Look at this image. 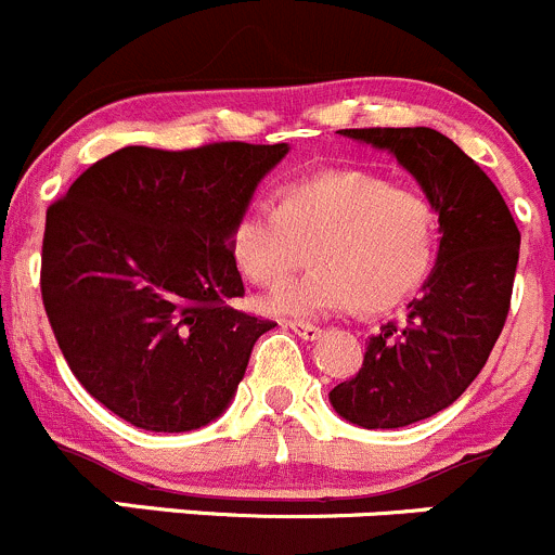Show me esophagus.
Returning a JSON list of instances; mask_svg holds the SVG:
<instances>
[{
    "mask_svg": "<svg viewBox=\"0 0 555 555\" xmlns=\"http://www.w3.org/2000/svg\"><path fill=\"white\" fill-rule=\"evenodd\" d=\"M289 331L298 333L300 338H306V341H317V338L322 336V327L317 325H309V322H287Z\"/></svg>",
    "mask_w": 555,
    "mask_h": 555,
    "instance_id": "34e87169",
    "label": "esophagus"
}]
</instances>
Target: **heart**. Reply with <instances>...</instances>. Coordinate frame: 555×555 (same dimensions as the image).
Returning <instances> with one entry per match:
<instances>
[{"mask_svg":"<svg viewBox=\"0 0 555 555\" xmlns=\"http://www.w3.org/2000/svg\"><path fill=\"white\" fill-rule=\"evenodd\" d=\"M311 246V268L268 298L287 317L358 309L385 314L423 287L439 251V211L423 192L371 170L295 181L279 206L255 201L233 228V255L260 287L282 284Z\"/></svg>","mask_w":555,"mask_h":555,"instance_id":"b5f03b06","label":"heart"}]
</instances>
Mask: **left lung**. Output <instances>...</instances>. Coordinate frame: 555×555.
I'll return each mask as SVG.
<instances>
[{
    "label": "left lung",
    "mask_w": 555,
    "mask_h": 555,
    "mask_svg": "<svg viewBox=\"0 0 555 555\" xmlns=\"http://www.w3.org/2000/svg\"><path fill=\"white\" fill-rule=\"evenodd\" d=\"M390 152L439 211V255L406 322L369 338L363 365L331 390L344 421L403 428L448 409L475 382L513 298L520 233L502 192L448 134L431 127L338 129Z\"/></svg>",
    "instance_id": "obj_1"
}]
</instances>
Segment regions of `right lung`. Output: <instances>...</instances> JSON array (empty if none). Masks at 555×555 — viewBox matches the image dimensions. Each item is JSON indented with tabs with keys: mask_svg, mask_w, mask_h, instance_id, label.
I'll use <instances>...</instances> for the list:
<instances>
[{
	"mask_svg": "<svg viewBox=\"0 0 555 555\" xmlns=\"http://www.w3.org/2000/svg\"><path fill=\"white\" fill-rule=\"evenodd\" d=\"M287 143L127 146L46 214L40 289L75 379L146 431H195L233 401L276 322L244 298L233 228Z\"/></svg>",
	"mask_w": 555,
	"mask_h": 555,
	"instance_id": "obj_1",
	"label": "right lung"
}]
</instances>
